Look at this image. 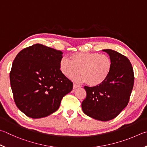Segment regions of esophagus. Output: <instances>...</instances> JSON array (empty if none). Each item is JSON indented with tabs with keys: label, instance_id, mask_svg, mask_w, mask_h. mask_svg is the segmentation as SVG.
Instances as JSON below:
<instances>
[{
	"label": "esophagus",
	"instance_id": "34e87169",
	"mask_svg": "<svg viewBox=\"0 0 147 147\" xmlns=\"http://www.w3.org/2000/svg\"><path fill=\"white\" fill-rule=\"evenodd\" d=\"M80 86L78 85H77V84H73V89H76V88H78V87H79Z\"/></svg>",
	"mask_w": 147,
	"mask_h": 147
}]
</instances>
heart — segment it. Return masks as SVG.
Returning <instances> with one entry per match:
<instances>
[{
	"instance_id": "b5f03b06",
	"label": "heart",
	"mask_w": 147,
	"mask_h": 147,
	"mask_svg": "<svg viewBox=\"0 0 147 147\" xmlns=\"http://www.w3.org/2000/svg\"><path fill=\"white\" fill-rule=\"evenodd\" d=\"M60 71L67 78H71L80 73L74 80L78 82H87L91 87L98 86L105 82L110 74L113 62L109 56L96 53H76L70 56V60L61 58Z\"/></svg>"
}]
</instances>
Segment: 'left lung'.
I'll return each mask as SVG.
<instances>
[{
    "instance_id": "left-lung-1",
    "label": "left lung",
    "mask_w": 147,
    "mask_h": 147,
    "mask_svg": "<svg viewBox=\"0 0 147 147\" xmlns=\"http://www.w3.org/2000/svg\"><path fill=\"white\" fill-rule=\"evenodd\" d=\"M109 54L113 68L108 78L98 86H85L86 98L82 111L92 118L106 121L118 116L126 107L134 86V75L128 58L112 49H103Z\"/></svg>"
}]
</instances>
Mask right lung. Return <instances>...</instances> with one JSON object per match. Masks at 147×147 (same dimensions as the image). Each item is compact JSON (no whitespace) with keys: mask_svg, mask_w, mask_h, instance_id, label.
Wrapping results in <instances>:
<instances>
[{"mask_svg":"<svg viewBox=\"0 0 147 147\" xmlns=\"http://www.w3.org/2000/svg\"><path fill=\"white\" fill-rule=\"evenodd\" d=\"M63 53L36 44L18 53L9 73L17 107L31 118L50 115L59 108L73 84L60 71Z\"/></svg>","mask_w":147,"mask_h":147,"instance_id":"right-lung-1","label":"right lung"}]
</instances>
